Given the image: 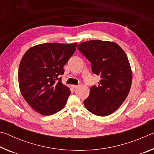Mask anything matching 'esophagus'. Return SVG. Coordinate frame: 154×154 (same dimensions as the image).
Segmentation results:
<instances>
[{
    "label": "esophagus",
    "mask_w": 154,
    "mask_h": 154,
    "mask_svg": "<svg viewBox=\"0 0 154 154\" xmlns=\"http://www.w3.org/2000/svg\"><path fill=\"white\" fill-rule=\"evenodd\" d=\"M71 88H72V89L75 90V89H77V88H78V87H79V85H71Z\"/></svg>",
    "instance_id": "esophagus-1"
}]
</instances>
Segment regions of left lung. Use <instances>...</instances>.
I'll use <instances>...</instances> for the list:
<instances>
[{
  "label": "left lung",
  "instance_id": "left-lung-1",
  "mask_svg": "<svg viewBox=\"0 0 154 154\" xmlns=\"http://www.w3.org/2000/svg\"><path fill=\"white\" fill-rule=\"evenodd\" d=\"M77 49L91 62L93 73L100 77L98 86L90 88L84 106L96 116L111 115L124 102L131 88L132 72L126 53L108 41H85Z\"/></svg>",
  "mask_w": 154,
  "mask_h": 154
}]
</instances>
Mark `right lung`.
I'll list each match as a JSON object with an SVG mask.
<instances>
[{
    "instance_id": "obj_1",
    "label": "right lung",
    "mask_w": 154,
    "mask_h": 154,
    "mask_svg": "<svg viewBox=\"0 0 154 154\" xmlns=\"http://www.w3.org/2000/svg\"><path fill=\"white\" fill-rule=\"evenodd\" d=\"M77 43H43L31 47L23 56L18 82L23 98L34 110L50 116L63 109L71 90L59 78L75 53Z\"/></svg>"
}]
</instances>
